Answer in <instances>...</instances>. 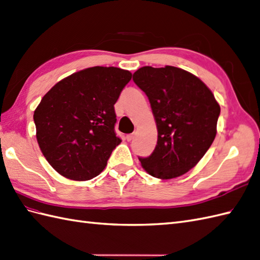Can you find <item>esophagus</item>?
I'll use <instances>...</instances> for the list:
<instances>
[{
  "instance_id": "esophagus-1",
  "label": "esophagus",
  "mask_w": 260,
  "mask_h": 260,
  "mask_svg": "<svg viewBox=\"0 0 260 260\" xmlns=\"http://www.w3.org/2000/svg\"><path fill=\"white\" fill-rule=\"evenodd\" d=\"M125 139H126V141H131L132 139H134V135H132V134H130V135H126Z\"/></svg>"
}]
</instances>
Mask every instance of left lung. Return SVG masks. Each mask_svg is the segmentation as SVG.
Returning a JSON list of instances; mask_svg holds the SVG:
<instances>
[{
  "mask_svg": "<svg viewBox=\"0 0 260 260\" xmlns=\"http://www.w3.org/2000/svg\"><path fill=\"white\" fill-rule=\"evenodd\" d=\"M147 94L156 123L157 142L148 157H139L147 172L161 180L188 172L216 137L220 107L203 81L173 66H144L134 74Z\"/></svg>",
  "mask_w": 260,
  "mask_h": 260,
  "instance_id": "8db88e82",
  "label": "left lung"
}]
</instances>
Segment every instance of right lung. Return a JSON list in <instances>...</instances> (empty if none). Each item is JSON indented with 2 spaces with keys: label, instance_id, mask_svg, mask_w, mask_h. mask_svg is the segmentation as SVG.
<instances>
[{
  "label": "right lung",
  "instance_id": "obj_1",
  "mask_svg": "<svg viewBox=\"0 0 260 260\" xmlns=\"http://www.w3.org/2000/svg\"><path fill=\"white\" fill-rule=\"evenodd\" d=\"M132 74L117 67L74 73L50 89L34 111L43 155L60 175L87 181L103 172L121 140L115 104Z\"/></svg>",
  "mask_w": 260,
  "mask_h": 260
}]
</instances>
